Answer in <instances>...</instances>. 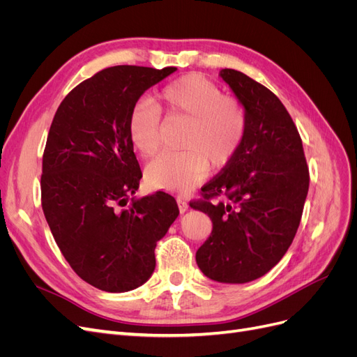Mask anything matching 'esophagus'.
<instances>
[{"label": "esophagus", "instance_id": "obj_1", "mask_svg": "<svg viewBox=\"0 0 357 357\" xmlns=\"http://www.w3.org/2000/svg\"><path fill=\"white\" fill-rule=\"evenodd\" d=\"M177 204H178V210H180V213H185L188 208H189V204H188V201L185 199V198H177Z\"/></svg>", "mask_w": 357, "mask_h": 357}]
</instances>
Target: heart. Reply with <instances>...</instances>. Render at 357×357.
Returning <instances> with one entry per match:
<instances>
[{
    "instance_id": "b5f03b06",
    "label": "heart",
    "mask_w": 357,
    "mask_h": 357,
    "mask_svg": "<svg viewBox=\"0 0 357 357\" xmlns=\"http://www.w3.org/2000/svg\"><path fill=\"white\" fill-rule=\"evenodd\" d=\"M160 104L171 116L190 119L183 146L186 150L159 155L146 169L149 185L168 192H188L207 176L208 168L220 169L238 153L247 134V112L234 96L223 95L214 82L188 74L168 83L159 93ZM159 107L139 100L128 116V137L135 152L153 156L160 144Z\"/></svg>"
}]
</instances>
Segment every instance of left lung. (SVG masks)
Listing matches in <instances>:
<instances>
[{"label": "left lung", "instance_id": "obj_1", "mask_svg": "<svg viewBox=\"0 0 357 357\" xmlns=\"http://www.w3.org/2000/svg\"><path fill=\"white\" fill-rule=\"evenodd\" d=\"M220 77L244 105L247 134L238 153L202 186V199L190 202L213 222L197 264L214 282L247 283L275 266L294 241L310 172L282 101L241 71L225 68Z\"/></svg>", "mask_w": 357, "mask_h": 357}]
</instances>
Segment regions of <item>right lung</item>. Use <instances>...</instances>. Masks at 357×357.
Instances as JSON below:
<instances>
[{
    "label": "right lung",
    "mask_w": 357,
    "mask_h": 357,
    "mask_svg": "<svg viewBox=\"0 0 357 357\" xmlns=\"http://www.w3.org/2000/svg\"><path fill=\"white\" fill-rule=\"evenodd\" d=\"M176 70H101L63 98L50 125L43 213L74 273L96 289L119 294L146 283L156 243L178 215L176 199L160 190L128 204L143 177L128 137L129 112Z\"/></svg>",
    "instance_id": "1"
}]
</instances>
